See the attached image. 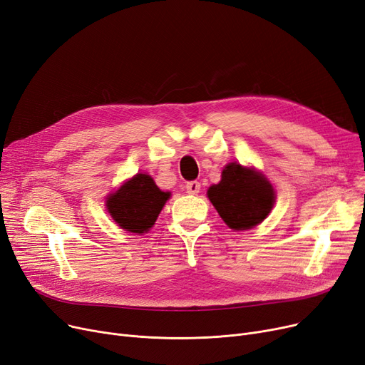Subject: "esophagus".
Here are the masks:
<instances>
[{
	"instance_id": "esophagus-1",
	"label": "esophagus",
	"mask_w": 365,
	"mask_h": 365,
	"mask_svg": "<svg viewBox=\"0 0 365 365\" xmlns=\"http://www.w3.org/2000/svg\"><path fill=\"white\" fill-rule=\"evenodd\" d=\"M185 187H186V192H187V194H190V195H197V194L200 192V189H201V183H200V182H197V180H194V182H187Z\"/></svg>"
}]
</instances>
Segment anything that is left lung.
Here are the masks:
<instances>
[{
    "mask_svg": "<svg viewBox=\"0 0 365 365\" xmlns=\"http://www.w3.org/2000/svg\"><path fill=\"white\" fill-rule=\"evenodd\" d=\"M223 222L234 231L252 229L266 219L275 204V190L260 171L238 163L227 164L222 179L207 190Z\"/></svg>",
    "mask_w": 365,
    "mask_h": 365,
    "instance_id": "1",
    "label": "left lung"
}]
</instances>
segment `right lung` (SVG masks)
<instances>
[{
  "label": "right lung",
  "instance_id": "1",
  "mask_svg": "<svg viewBox=\"0 0 365 365\" xmlns=\"http://www.w3.org/2000/svg\"><path fill=\"white\" fill-rule=\"evenodd\" d=\"M170 192L155 185L149 175L138 173L106 200L110 217L131 234H145L155 223Z\"/></svg>",
  "mask_w": 365,
  "mask_h": 365
}]
</instances>
